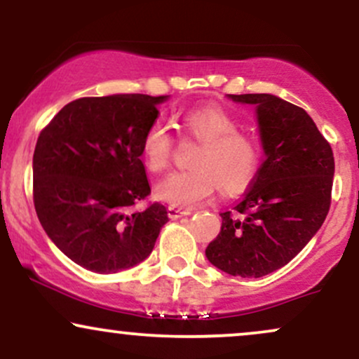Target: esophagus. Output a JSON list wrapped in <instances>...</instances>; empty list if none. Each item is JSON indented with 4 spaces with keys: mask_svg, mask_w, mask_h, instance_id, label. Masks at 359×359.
<instances>
[{
    "mask_svg": "<svg viewBox=\"0 0 359 359\" xmlns=\"http://www.w3.org/2000/svg\"><path fill=\"white\" fill-rule=\"evenodd\" d=\"M191 212L192 209L189 208H179V205H170V208H168V217H170V219H179V217L182 216H189Z\"/></svg>",
    "mask_w": 359,
    "mask_h": 359,
    "instance_id": "esophagus-1",
    "label": "esophagus"
}]
</instances>
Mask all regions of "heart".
<instances>
[{
	"label": "heart",
	"instance_id": "b5f03b06",
	"mask_svg": "<svg viewBox=\"0 0 359 359\" xmlns=\"http://www.w3.org/2000/svg\"><path fill=\"white\" fill-rule=\"evenodd\" d=\"M180 130L199 140L189 170L174 172L156 185V197L179 208H192L216 191L236 192L246 187L262 165V145L240 121L219 104H203L180 113ZM174 137L167 125L154 121L143 133L140 151L147 170H167L174 154Z\"/></svg>",
	"mask_w": 359,
	"mask_h": 359
}]
</instances>
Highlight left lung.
I'll return each mask as SVG.
<instances>
[{"instance_id":"8db88e82","label":"left lung","mask_w":359,"mask_h":359,"mask_svg":"<svg viewBox=\"0 0 359 359\" xmlns=\"http://www.w3.org/2000/svg\"><path fill=\"white\" fill-rule=\"evenodd\" d=\"M257 106L265 160L245 196L221 212L205 257L243 278L287 265L323 226L331 208L334 155L312 118L271 94H229Z\"/></svg>"}]
</instances>
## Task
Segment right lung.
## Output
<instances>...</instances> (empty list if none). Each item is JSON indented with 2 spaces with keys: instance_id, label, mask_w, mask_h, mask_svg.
<instances>
[{
  "instance_id": "add662e5",
  "label": "right lung",
  "mask_w": 359,
  "mask_h": 359,
  "mask_svg": "<svg viewBox=\"0 0 359 359\" xmlns=\"http://www.w3.org/2000/svg\"><path fill=\"white\" fill-rule=\"evenodd\" d=\"M167 96L113 94L65 104L40 131L34 154V204L65 257L96 273L143 262L168 221L150 196L143 133Z\"/></svg>"
}]
</instances>
